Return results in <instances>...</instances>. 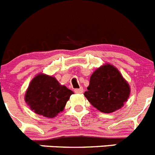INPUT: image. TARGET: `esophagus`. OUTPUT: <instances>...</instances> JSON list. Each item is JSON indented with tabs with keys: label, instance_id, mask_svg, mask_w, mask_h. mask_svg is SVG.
Returning a JSON list of instances; mask_svg holds the SVG:
<instances>
[{
	"label": "esophagus",
	"instance_id": "esophagus-1",
	"mask_svg": "<svg viewBox=\"0 0 155 155\" xmlns=\"http://www.w3.org/2000/svg\"><path fill=\"white\" fill-rule=\"evenodd\" d=\"M83 87H80V88H75L74 92L75 93H78V94H81V93L83 92Z\"/></svg>",
	"mask_w": 155,
	"mask_h": 155
}]
</instances>
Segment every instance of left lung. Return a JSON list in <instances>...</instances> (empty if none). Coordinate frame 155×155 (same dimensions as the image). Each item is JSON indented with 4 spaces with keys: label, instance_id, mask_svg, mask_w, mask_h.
Instances as JSON below:
<instances>
[{
    "label": "left lung",
    "instance_id": "8db88e82",
    "mask_svg": "<svg viewBox=\"0 0 155 155\" xmlns=\"http://www.w3.org/2000/svg\"><path fill=\"white\" fill-rule=\"evenodd\" d=\"M130 92L127 82L120 71L110 64L98 68L90 78L84 96L99 111L113 113L127 102Z\"/></svg>",
    "mask_w": 155,
    "mask_h": 155
}]
</instances>
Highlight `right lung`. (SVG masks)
Returning a JSON list of instances; mask_svg holds the SVG:
<instances>
[{
  "label": "right lung",
  "mask_w": 155,
  "mask_h": 155,
  "mask_svg": "<svg viewBox=\"0 0 155 155\" xmlns=\"http://www.w3.org/2000/svg\"><path fill=\"white\" fill-rule=\"evenodd\" d=\"M74 92L61 85L53 77L39 74L32 79L25 94V102L37 114L53 118L64 110Z\"/></svg>",
  "instance_id": "1"
}]
</instances>
